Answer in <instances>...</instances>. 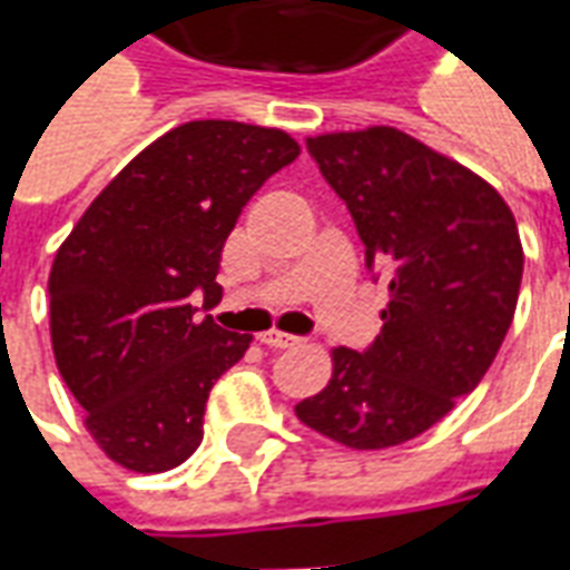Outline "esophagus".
<instances>
[{"instance_id": "esophagus-1", "label": "esophagus", "mask_w": 570, "mask_h": 570, "mask_svg": "<svg viewBox=\"0 0 570 570\" xmlns=\"http://www.w3.org/2000/svg\"><path fill=\"white\" fill-rule=\"evenodd\" d=\"M259 342H262V345H268V347H293L298 338H296V335H289V333H281V330H268V333L259 335Z\"/></svg>"}]
</instances>
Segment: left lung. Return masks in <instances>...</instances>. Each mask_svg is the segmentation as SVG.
I'll return each mask as SVG.
<instances>
[{
  "instance_id": "1",
  "label": "left lung",
  "mask_w": 570,
  "mask_h": 570,
  "mask_svg": "<svg viewBox=\"0 0 570 570\" xmlns=\"http://www.w3.org/2000/svg\"><path fill=\"white\" fill-rule=\"evenodd\" d=\"M308 151L387 281V308L363 354L335 347L333 379L296 415L347 449H391L445 419L498 357L522 284L519 228L498 188L403 130L321 134Z\"/></svg>"
}]
</instances>
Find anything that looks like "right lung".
Returning a JSON list of instances; mask_svg holds the SVG:
<instances>
[{
  "instance_id": "right-lung-1",
  "label": "right lung",
  "mask_w": 570,
  "mask_h": 570,
  "mask_svg": "<svg viewBox=\"0 0 570 570\" xmlns=\"http://www.w3.org/2000/svg\"><path fill=\"white\" fill-rule=\"evenodd\" d=\"M277 128L188 121L146 146L91 200L48 277L57 370L85 428L134 473L174 470L204 436L216 379L253 335L191 305L223 298L225 237L262 183L298 158Z\"/></svg>"
}]
</instances>
